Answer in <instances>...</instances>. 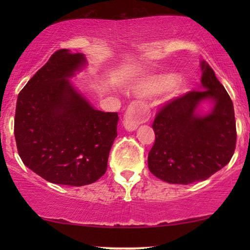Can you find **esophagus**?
Here are the masks:
<instances>
[{"mask_svg": "<svg viewBox=\"0 0 250 250\" xmlns=\"http://www.w3.org/2000/svg\"><path fill=\"white\" fill-rule=\"evenodd\" d=\"M148 111L145 105L139 104H132L126 110L124 117V127L127 132H133L138 128L140 123L146 122L148 119Z\"/></svg>", "mask_w": 250, "mask_h": 250, "instance_id": "34e87169", "label": "esophagus"}]
</instances>
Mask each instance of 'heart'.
Listing matches in <instances>:
<instances>
[{
	"instance_id": "b5f03b06",
	"label": "heart",
	"mask_w": 250,
	"mask_h": 250,
	"mask_svg": "<svg viewBox=\"0 0 250 250\" xmlns=\"http://www.w3.org/2000/svg\"><path fill=\"white\" fill-rule=\"evenodd\" d=\"M167 90L169 98H179L188 91V82L175 74L150 75L135 81L128 86V92L139 98H151Z\"/></svg>"
}]
</instances>
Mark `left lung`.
I'll list each match as a JSON object with an SVG mask.
<instances>
[{"label":"left lung","instance_id":"left-lung-1","mask_svg":"<svg viewBox=\"0 0 250 250\" xmlns=\"http://www.w3.org/2000/svg\"><path fill=\"white\" fill-rule=\"evenodd\" d=\"M200 69L198 91L166 104L153 122L156 140L148 167L164 182L205 181L233 156L237 141L233 104L206 61H200ZM205 103L210 108L204 112Z\"/></svg>","mask_w":250,"mask_h":250}]
</instances>
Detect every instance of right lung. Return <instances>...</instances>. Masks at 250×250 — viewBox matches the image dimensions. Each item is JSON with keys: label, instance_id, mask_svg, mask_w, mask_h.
<instances>
[{"label": "right lung", "instance_id": "obj_1", "mask_svg": "<svg viewBox=\"0 0 250 250\" xmlns=\"http://www.w3.org/2000/svg\"><path fill=\"white\" fill-rule=\"evenodd\" d=\"M83 53L62 49L18 95L15 138L20 158L54 184L82 187L107 170L117 136V112L97 110L70 78L86 67Z\"/></svg>", "mask_w": 250, "mask_h": 250}]
</instances>
